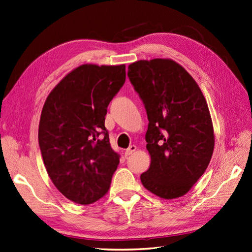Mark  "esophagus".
<instances>
[{"label": "esophagus", "instance_id": "1", "mask_svg": "<svg viewBox=\"0 0 252 252\" xmlns=\"http://www.w3.org/2000/svg\"><path fill=\"white\" fill-rule=\"evenodd\" d=\"M136 149H137V148H136V146H130V147H128L127 149H126V152H125V155L127 157V156H130V155H132L134 152H135V151H136Z\"/></svg>", "mask_w": 252, "mask_h": 252}]
</instances>
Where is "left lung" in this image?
I'll return each instance as SVG.
<instances>
[{"mask_svg": "<svg viewBox=\"0 0 252 252\" xmlns=\"http://www.w3.org/2000/svg\"><path fill=\"white\" fill-rule=\"evenodd\" d=\"M127 77L148 115L151 164L140 175L161 198L181 197L204 174L214 149L209 109L195 80L173 60H140Z\"/></svg>", "mask_w": 252, "mask_h": 252, "instance_id": "1", "label": "left lung"}]
</instances>
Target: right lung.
Returning a JSON list of instances; mask_svg holds the SVG:
<instances>
[{"mask_svg": "<svg viewBox=\"0 0 252 252\" xmlns=\"http://www.w3.org/2000/svg\"><path fill=\"white\" fill-rule=\"evenodd\" d=\"M126 82V65L84 64L50 92L39 125L47 173L64 196L89 205L110 188L119 155L104 126L107 105Z\"/></svg>", "mask_w": 252, "mask_h": 252, "instance_id": "right-lung-1", "label": "right lung"}]
</instances>
